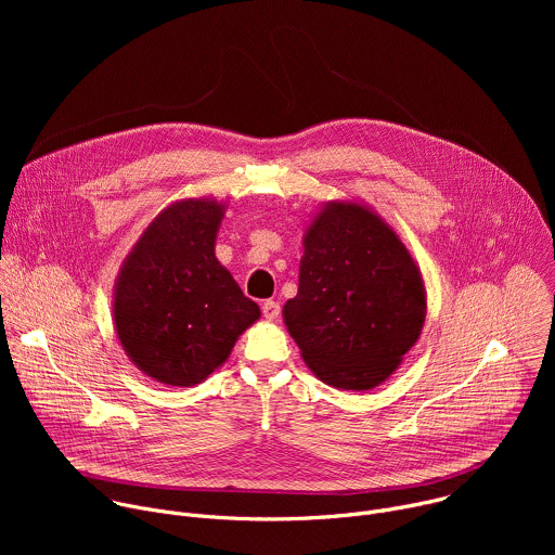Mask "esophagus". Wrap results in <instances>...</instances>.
Returning a JSON list of instances; mask_svg holds the SVG:
<instances>
[{"label": "esophagus", "mask_w": 555, "mask_h": 555, "mask_svg": "<svg viewBox=\"0 0 555 555\" xmlns=\"http://www.w3.org/2000/svg\"><path fill=\"white\" fill-rule=\"evenodd\" d=\"M261 311H263V315H266L268 321H276L279 315H281V305L276 300H266L261 305Z\"/></svg>", "instance_id": "34e87169"}]
</instances>
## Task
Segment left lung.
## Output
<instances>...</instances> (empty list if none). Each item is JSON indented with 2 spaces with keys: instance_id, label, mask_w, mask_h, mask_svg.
I'll list each match as a JSON object with an SVG mask.
<instances>
[{
  "instance_id": "1",
  "label": "left lung",
  "mask_w": 555,
  "mask_h": 555,
  "mask_svg": "<svg viewBox=\"0 0 555 555\" xmlns=\"http://www.w3.org/2000/svg\"><path fill=\"white\" fill-rule=\"evenodd\" d=\"M424 321V276L400 234L362 202H325L305 228L298 292L283 305L311 373L371 390L398 371Z\"/></svg>"
}]
</instances>
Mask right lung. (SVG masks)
<instances>
[{"mask_svg": "<svg viewBox=\"0 0 555 555\" xmlns=\"http://www.w3.org/2000/svg\"><path fill=\"white\" fill-rule=\"evenodd\" d=\"M225 202L189 197L157 212L125 257L112 315L127 358L151 379L195 386L219 369L261 309L215 257Z\"/></svg>", "mask_w": 555, "mask_h": 555, "instance_id": "add662e5", "label": "right lung"}]
</instances>
